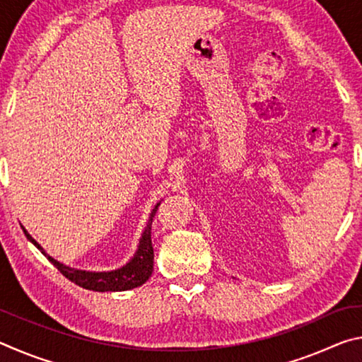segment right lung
Returning <instances> with one entry per match:
<instances>
[{"mask_svg":"<svg viewBox=\"0 0 362 362\" xmlns=\"http://www.w3.org/2000/svg\"><path fill=\"white\" fill-rule=\"evenodd\" d=\"M153 209L148 223H146V228L142 235V240H140L139 249L134 259L124 265L122 268L115 269V272H103V273H93V272H83V269H75L70 267H65L64 263L54 260L52 257H47L49 262L56 267L60 273L64 274L65 278H69L71 283L84 287V289L89 291H97V292H115V291H127L134 289V287L142 286L144 283L148 281L153 272V244H151V222L153 217H155L156 209ZM23 233L32 241L36 247L41 249V246L36 243L32 236L28 235L27 230L22 226ZM42 250V249H41ZM45 254V252H42Z\"/></svg>","mask_w":362,"mask_h":362,"instance_id":"add662e5","label":"right lung"}]
</instances>
